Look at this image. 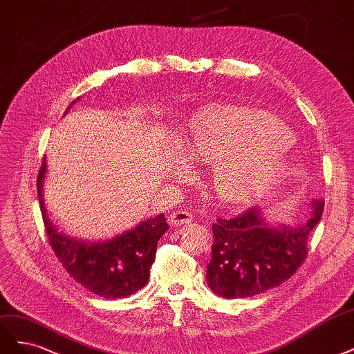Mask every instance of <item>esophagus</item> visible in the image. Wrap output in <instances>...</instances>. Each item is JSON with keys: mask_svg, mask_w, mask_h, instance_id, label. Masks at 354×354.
Listing matches in <instances>:
<instances>
[{"mask_svg": "<svg viewBox=\"0 0 354 354\" xmlns=\"http://www.w3.org/2000/svg\"><path fill=\"white\" fill-rule=\"evenodd\" d=\"M193 221V216L187 211H174L168 215V223L177 227V225H186Z\"/></svg>", "mask_w": 354, "mask_h": 354, "instance_id": "esophagus-1", "label": "esophagus"}]
</instances>
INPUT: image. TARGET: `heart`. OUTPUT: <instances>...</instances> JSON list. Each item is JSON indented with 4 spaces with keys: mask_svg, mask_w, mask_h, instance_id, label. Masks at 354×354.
Segmentation results:
<instances>
[{
    "mask_svg": "<svg viewBox=\"0 0 354 354\" xmlns=\"http://www.w3.org/2000/svg\"><path fill=\"white\" fill-rule=\"evenodd\" d=\"M186 149L194 162L212 167V187L228 203H245L281 176L293 143L291 131L265 111L211 105L193 114Z\"/></svg>",
    "mask_w": 354,
    "mask_h": 354,
    "instance_id": "heart-1",
    "label": "heart"
}]
</instances>
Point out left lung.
Returning a JSON list of instances; mask_svg holds the SVG:
<instances>
[{
	"instance_id": "left-lung-1",
	"label": "left lung",
	"mask_w": 354,
	"mask_h": 354,
	"mask_svg": "<svg viewBox=\"0 0 354 354\" xmlns=\"http://www.w3.org/2000/svg\"><path fill=\"white\" fill-rule=\"evenodd\" d=\"M324 205L313 199L306 221L295 227L268 224L259 208L218 218L206 271L209 288L219 297L243 299L283 284L306 259V243L321 221Z\"/></svg>"
}]
</instances>
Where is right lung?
<instances>
[{
    "mask_svg": "<svg viewBox=\"0 0 354 354\" xmlns=\"http://www.w3.org/2000/svg\"><path fill=\"white\" fill-rule=\"evenodd\" d=\"M45 173L44 158L36 181L41 212L50 245L70 277L91 293L108 300L123 299L143 288L149 279L158 241L168 230L164 214L145 219L126 233L105 241L70 237L58 231L46 215L42 193Z\"/></svg>",
    "mask_w": 354,
    "mask_h": 354,
    "instance_id": "right-lung-1",
    "label": "right lung"
}]
</instances>
